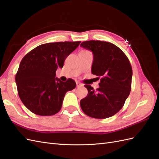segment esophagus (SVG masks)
I'll use <instances>...</instances> for the list:
<instances>
[{"instance_id": "1", "label": "esophagus", "mask_w": 159, "mask_h": 159, "mask_svg": "<svg viewBox=\"0 0 159 159\" xmlns=\"http://www.w3.org/2000/svg\"><path fill=\"white\" fill-rule=\"evenodd\" d=\"M76 87H80V86H82V84L80 83L79 82H76Z\"/></svg>"}]
</instances>
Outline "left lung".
Wrapping results in <instances>:
<instances>
[{"mask_svg": "<svg viewBox=\"0 0 159 159\" xmlns=\"http://www.w3.org/2000/svg\"><path fill=\"white\" fill-rule=\"evenodd\" d=\"M80 47L93 55L91 72L100 77L96 90L85 84L87 96L80 102L81 109L87 116L95 119L112 116L123 108L131 89V66L122 50L115 45L100 40H89Z\"/></svg>", "mask_w": 159, "mask_h": 159, "instance_id": "obj_1", "label": "left lung"}]
</instances>
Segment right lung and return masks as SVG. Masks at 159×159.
<instances>
[{"label": "right lung", "mask_w": 159, "mask_h": 159, "mask_svg": "<svg viewBox=\"0 0 159 159\" xmlns=\"http://www.w3.org/2000/svg\"><path fill=\"white\" fill-rule=\"evenodd\" d=\"M80 41L43 44L34 48L22 59L16 75L17 92L22 103L40 116L54 115L60 111L64 95L76 87L69 79L62 82L55 72L79 47Z\"/></svg>", "instance_id": "1"}]
</instances>
